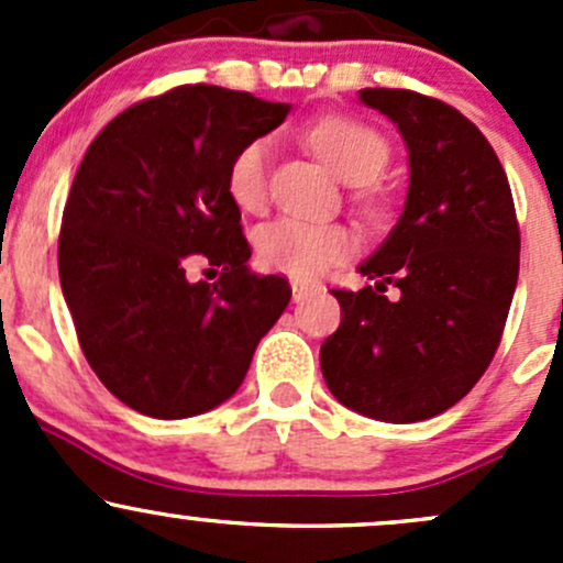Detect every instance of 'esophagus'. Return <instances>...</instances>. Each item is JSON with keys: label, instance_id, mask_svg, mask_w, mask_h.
Listing matches in <instances>:
<instances>
[{"label": "esophagus", "instance_id": "1", "mask_svg": "<svg viewBox=\"0 0 563 563\" xmlns=\"http://www.w3.org/2000/svg\"><path fill=\"white\" fill-rule=\"evenodd\" d=\"M310 294H313V286L305 280H291V297L294 302H302V299H308Z\"/></svg>", "mask_w": 563, "mask_h": 563}]
</instances>
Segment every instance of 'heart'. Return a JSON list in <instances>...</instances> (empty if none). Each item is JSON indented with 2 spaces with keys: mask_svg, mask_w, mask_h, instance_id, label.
<instances>
[{
  "mask_svg": "<svg viewBox=\"0 0 563 563\" xmlns=\"http://www.w3.org/2000/svg\"><path fill=\"white\" fill-rule=\"evenodd\" d=\"M305 141L318 161L345 185H371L389 163V144L371 124L349 117H323L305 130ZM269 139L247 141L229 163L225 190L242 212H258L266 198V163ZM367 207H376L371 192H362ZM255 261L266 272L313 280L329 266L343 264L356 250V240L345 225L308 223L297 218H280L261 225L253 236Z\"/></svg>",
  "mask_w": 563,
  "mask_h": 563,
  "instance_id": "heart-1",
  "label": "heart"
}]
</instances>
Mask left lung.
<instances>
[{"label":"left lung","mask_w":563,"mask_h":563,"mask_svg":"<svg viewBox=\"0 0 563 563\" xmlns=\"http://www.w3.org/2000/svg\"><path fill=\"white\" fill-rule=\"evenodd\" d=\"M360 103L402 135L408 190L395 229L356 266L373 286L332 291L343 318L321 373L362 417L422 422L463 400L498 349L520 269L512 190L452 106L408 89H360Z\"/></svg>","instance_id":"8db88e82"}]
</instances>
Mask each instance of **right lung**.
Wrapping results in <instances>:
<instances>
[{"label": "right lung", "instance_id": "right-lung-1", "mask_svg": "<svg viewBox=\"0 0 563 563\" xmlns=\"http://www.w3.org/2000/svg\"><path fill=\"white\" fill-rule=\"evenodd\" d=\"M291 103L192 84L100 130L67 196L59 283L87 362L113 397L155 419L207 413L242 387L258 340L291 299L250 269L229 163ZM192 263L221 272L186 277Z\"/></svg>", "mask_w": 563, "mask_h": 563}]
</instances>
